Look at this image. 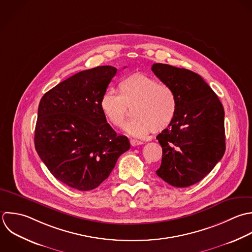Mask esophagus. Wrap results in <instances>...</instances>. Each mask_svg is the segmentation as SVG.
Masks as SVG:
<instances>
[{"label":"esophagus","instance_id":"esophagus-1","mask_svg":"<svg viewBox=\"0 0 252 252\" xmlns=\"http://www.w3.org/2000/svg\"><path fill=\"white\" fill-rule=\"evenodd\" d=\"M130 144H131V146H137V145H141V144H143V142H142L141 140L130 139Z\"/></svg>","mask_w":252,"mask_h":252}]
</instances>
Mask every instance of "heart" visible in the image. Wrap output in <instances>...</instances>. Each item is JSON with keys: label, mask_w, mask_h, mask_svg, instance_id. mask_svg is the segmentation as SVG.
<instances>
[{"label": "heart", "mask_w": 252, "mask_h": 252, "mask_svg": "<svg viewBox=\"0 0 252 252\" xmlns=\"http://www.w3.org/2000/svg\"><path fill=\"white\" fill-rule=\"evenodd\" d=\"M120 94L108 91L100 100L101 111L106 120L114 126H122L132 108L131 121L124 126L127 134L135 137L158 133L173 123L178 101L173 89L150 75L133 72L119 83Z\"/></svg>", "instance_id": "heart-1"}]
</instances>
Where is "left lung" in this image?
I'll use <instances>...</instances> for the list:
<instances>
[{
  "label": "left lung",
  "instance_id": "8db88e82",
  "mask_svg": "<svg viewBox=\"0 0 252 252\" xmlns=\"http://www.w3.org/2000/svg\"><path fill=\"white\" fill-rule=\"evenodd\" d=\"M151 69L173 89L178 101L173 123L156 137L163 149L156 174L173 187H190L224 156L223 105L203 78L189 69L166 63H154Z\"/></svg>",
  "mask_w": 252,
  "mask_h": 252
}]
</instances>
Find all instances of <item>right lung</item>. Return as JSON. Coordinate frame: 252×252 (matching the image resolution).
I'll return each instance as SVG.
<instances>
[{
    "mask_svg": "<svg viewBox=\"0 0 252 252\" xmlns=\"http://www.w3.org/2000/svg\"><path fill=\"white\" fill-rule=\"evenodd\" d=\"M117 68L101 65L60 82L41 98L35 149L51 174L67 187L86 191L111 174L130 148L107 123L100 100Z\"/></svg>",
    "mask_w": 252,
    "mask_h": 252,
    "instance_id": "add662e5",
    "label": "right lung"
}]
</instances>
